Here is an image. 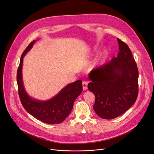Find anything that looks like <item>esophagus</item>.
<instances>
[{"mask_svg":"<svg viewBox=\"0 0 154 154\" xmlns=\"http://www.w3.org/2000/svg\"><path fill=\"white\" fill-rule=\"evenodd\" d=\"M87 85H88V82L83 81L82 83V86H83V89L85 91L87 89Z\"/></svg>","mask_w":154,"mask_h":154,"instance_id":"obj_1","label":"esophagus"}]
</instances>
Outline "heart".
I'll return each mask as SVG.
<instances>
[{
    "label": "heart",
    "mask_w": 154,
    "mask_h": 154,
    "mask_svg": "<svg viewBox=\"0 0 154 154\" xmlns=\"http://www.w3.org/2000/svg\"><path fill=\"white\" fill-rule=\"evenodd\" d=\"M94 51H96V48H94ZM106 54H107V51H104V53H103V57H105V56L106 55Z\"/></svg>",
    "instance_id": "1"
}]
</instances>
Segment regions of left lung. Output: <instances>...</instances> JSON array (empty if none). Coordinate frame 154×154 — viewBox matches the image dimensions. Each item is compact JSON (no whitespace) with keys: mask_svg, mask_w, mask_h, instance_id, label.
I'll use <instances>...</instances> for the list:
<instances>
[{"mask_svg":"<svg viewBox=\"0 0 154 154\" xmlns=\"http://www.w3.org/2000/svg\"><path fill=\"white\" fill-rule=\"evenodd\" d=\"M119 51L109 63L91 72L88 88L95 96L93 109L102 119L123 114L136 102L138 95V69L131 51L117 38Z\"/></svg>","mask_w":154,"mask_h":154,"instance_id":"1","label":"left lung"}]
</instances>
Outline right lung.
<instances>
[{"instance_id":"1","label":"right lung","mask_w":154,"mask_h":154,"mask_svg":"<svg viewBox=\"0 0 154 154\" xmlns=\"http://www.w3.org/2000/svg\"><path fill=\"white\" fill-rule=\"evenodd\" d=\"M35 42V40L31 42L23 52L17 70V80L20 100L25 110L36 119L48 124H58L63 122L71 113L74 101L82 92V82L79 80L69 83L49 100L32 98L24 87L22 69L23 58Z\"/></svg>"}]
</instances>
